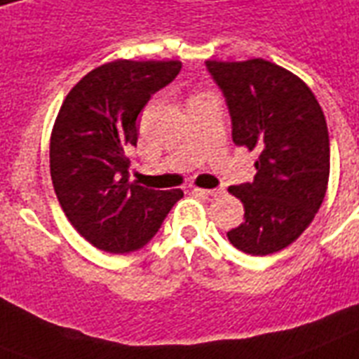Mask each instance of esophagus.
Listing matches in <instances>:
<instances>
[{
	"instance_id": "obj_1",
	"label": "esophagus",
	"mask_w": 359,
	"mask_h": 359,
	"mask_svg": "<svg viewBox=\"0 0 359 359\" xmlns=\"http://www.w3.org/2000/svg\"><path fill=\"white\" fill-rule=\"evenodd\" d=\"M194 194L205 195V197H217V195L225 194V189L215 188V189H205V188H194Z\"/></svg>"
}]
</instances>
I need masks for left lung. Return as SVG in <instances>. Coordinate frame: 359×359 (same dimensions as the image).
<instances>
[{
    "label": "left lung",
    "instance_id": "left-lung-1",
    "mask_svg": "<svg viewBox=\"0 0 359 359\" xmlns=\"http://www.w3.org/2000/svg\"><path fill=\"white\" fill-rule=\"evenodd\" d=\"M232 118V140L256 151L252 182L230 186L245 221L226 232L236 249L267 256L291 245L316 217L330 175L325 114L310 86L264 58L206 60Z\"/></svg>",
    "mask_w": 359,
    "mask_h": 359
}]
</instances>
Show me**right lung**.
Masks as SVG:
<instances>
[{
	"instance_id": "add662e5",
	"label": "right lung",
	"mask_w": 359,
	"mask_h": 359,
	"mask_svg": "<svg viewBox=\"0 0 359 359\" xmlns=\"http://www.w3.org/2000/svg\"><path fill=\"white\" fill-rule=\"evenodd\" d=\"M180 68V60L101 64L69 90L58 110L49 140L55 194L74 229L104 252L142 249L184 195L129 182L125 156L138 140L140 110Z\"/></svg>"
}]
</instances>
